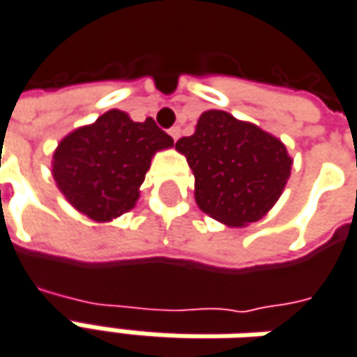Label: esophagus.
I'll return each instance as SVG.
<instances>
[{
  "mask_svg": "<svg viewBox=\"0 0 357 357\" xmlns=\"http://www.w3.org/2000/svg\"><path fill=\"white\" fill-rule=\"evenodd\" d=\"M179 134H181V128H179V126H174V128L169 130V136H172L174 140H178Z\"/></svg>",
  "mask_w": 357,
  "mask_h": 357,
  "instance_id": "esophagus-1",
  "label": "esophagus"
}]
</instances>
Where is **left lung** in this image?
I'll return each instance as SVG.
<instances>
[{"label":"left lung","mask_w":357,"mask_h":357,"mask_svg":"<svg viewBox=\"0 0 357 357\" xmlns=\"http://www.w3.org/2000/svg\"><path fill=\"white\" fill-rule=\"evenodd\" d=\"M176 150L193 172L199 209L229 227L263 219L292 169V158L277 136L225 110L203 112L195 132L179 138Z\"/></svg>","instance_id":"obj_1"}]
</instances>
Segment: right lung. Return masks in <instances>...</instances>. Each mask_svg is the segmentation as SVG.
<instances>
[{"instance_id": "add662e5", "label": "right lung", "mask_w": 357, "mask_h": 357, "mask_svg": "<svg viewBox=\"0 0 357 357\" xmlns=\"http://www.w3.org/2000/svg\"><path fill=\"white\" fill-rule=\"evenodd\" d=\"M172 146V136L152 118L134 122L112 108L59 142L53 178L79 213L108 223L136 205L152 158Z\"/></svg>"}]
</instances>
